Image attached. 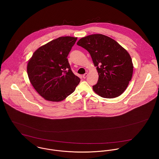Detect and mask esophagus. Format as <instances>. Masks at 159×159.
I'll return each instance as SVG.
<instances>
[{
  "mask_svg": "<svg viewBox=\"0 0 159 159\" xmlns=\"http://www.w3.org/2000/svg\"><path fill=\"white\" fill-rule=\"evenodd\" d=\"M87 76H88V73H85V74H84V75H83V78L84 79H85Z\"/></svg>",
  "mask_w": 159,
  "mask_h": 159,
  "instance_id": "1",
  "label": "esophagus"
}]
</instances>
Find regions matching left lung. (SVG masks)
I'll return each instance as SVG.
<instances>
[{"label": "left lung", "instance_id": "1", "mask_svg": "<svg viewBox=\"0 0 159 159\" xmlns=\"http://www.w3.org/2000/svg\"><path fill=\"white\" fill-rule=\"evenodd\" d=\"M77 45L91 54L98 73L93 90L99 96L113 98L120 95L131 80L134 66L129 53L111 38L92 34L81 38Z\"/></svg>", "mask_w": 159, "mask_h": 159}]
</instances>
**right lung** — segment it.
I'll list each match as a JSON object with an SVG mask.
<instances>
[{"instance_id":"obj_1","label":"right lung","mask_w":159,"mask_h":159,"mask_svg":"<svg viewBox=\"0 0 159 159\" xmlns=\"http://www.w3.org/2000/svg\"><path fill=\"white\" fill-rule=\"evenodd\" d=\"M77 37H61L38 48L29 60L30 83L42 97L61 102L72 93L80 79L72 72L68 56Z\"/></svg>"}]
</instances>
